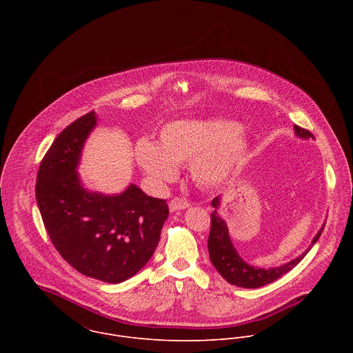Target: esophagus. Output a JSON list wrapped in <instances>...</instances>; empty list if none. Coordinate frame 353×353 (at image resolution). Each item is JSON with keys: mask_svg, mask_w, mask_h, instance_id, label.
Returning <instances> with one entry per match:
<instances>
[{"mask_svg": "<svg viewBox=\"0 0 353 353\" xmlns=\"http://www.w3.org/2000/svg\"><path fill=\"white\" fill-rule=\"evenodd\" d=\"M190 206V202L183 200V199H174L168 203V208L171 212H176V210H182Z\"/></svg>", "mask_w": 353, "mask_h": 353, "instance_id": "esophagus-1", "label": "esophagus"}]
</instances>
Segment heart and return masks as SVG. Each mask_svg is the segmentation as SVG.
Returning <instances> with one entry per match:
<instances>
[{"label": "heart", "instance_id": "b5f03b06", "mask_svg": "<svg viewBox=\"0 0 353 353\" xmlns=\"http://www.w3.org/2000/svg\"><path fill=\"white\" fill-rule=\"evenodd\" d=\"M250 137L242 123L223 118L179 119L163 126L159 145L141 139L134 145L139 165L157 185L174 182L178 164L189 161L193 178L205 188L224 183L246 161Z\"/></svg>", "mask_w": 353, "mask_h": 353}]
</instances>
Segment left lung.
<instances>
[{"instance_id": "left-lung-1", "label": "left lung", "mask_w": 353, "mask_h": 353, "mask_svg": "<svg viewBox=\"0 0 353 353\" xmlns=\"http://www.w3.org/2000/svg\"><path fill=\"white\" fill-rule=\"evenodd\" d=\"M294 129H295V136H298L299 139H303V140L314 139V136L305 129H302L296 125L294 126ZM220 203H221L220 196H217L212 201V206L214 208V210L210 216V232H209V238H208V252H209V256H210L213 266L221 274V277L224 280H227L230 284L242 287V288L263 287L266 284L273 283L274 280H277L283 274L288 273L290 270H292L302 261L304 255L310 252L311 248L316 243V241L319 239V236L323 231V227H325V223H323L321 230L314 236L310 248L299 256H296L295 259H292L284 265L276 266V268H268V269L258 268V266H252L246 261H243L236 252V249L234 248L231 238H230L227 223L224 221V219H221V216L217 212V209L220 208Z\"/></svg>"}]
</instances>
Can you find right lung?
I'll return each instance as SVG.
<instances>
[{"mask_svg":"<svg viewBox=\"0 0 353 353\" xmlns=\"http://www.w3.org/2000/svg\"><path fill=\"white\" fill-rule=\"evenodd\" d=\"M97 123V112L91 111L58 134L39 165L35 192L61 256L87 277L118 284L151 259L168 205L134 183L111 196L84 188L77 167Z\"/></svg>","mask_w":353,"mask_h":353,"instance_id":"add662e5","label":"right lung"}]
</instances>
